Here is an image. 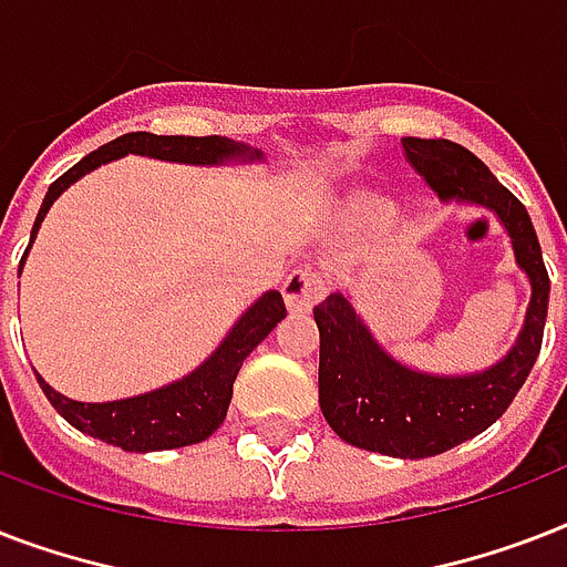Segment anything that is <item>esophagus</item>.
Listing matches in <instances>:
<instances>
[{
    "label": "esophagus",
    "mask_w": 567,
    "mask_h": 567,
    "mask_svg": "<svg viewBox=\"0 0 567 567\" xmlns=\"http://www.w3.org/2000/svg\"><path fill=\"white\" fill-rule=\"evenodd\" d=\"M282 293L285 302H288V309L306 311L327 293V282H323V276H320L318 270H311V267H297V270H291L288 279H285Z\"/></svg>",
    "instance_id": "esophagus-1"
}]
</instances>
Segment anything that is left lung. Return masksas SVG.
I'll return each instance as SVG.
<instances>
[{"label":"left lung","mask_w":567,"mask_h":567,"mask_svg":"<svg viewBox=\"0 0 567 567\" xmlns=\"http://www.w3.org/2000/svg\"><path fill=\"white\" fill-rule=\"evenodd\" d=\"M403 150L444 203L456 199L494 212L509 231L515 261L533 288L515 347L488 371L465 377H435L396 362L377 344L344 293H329L315 306L320 412L329 426L353 447L394 458H426L474 439L509 409L542 350L550 279L527 208L471 150L441 137H403Z\"/></svg>","instance_id":"1"}]
</instances>
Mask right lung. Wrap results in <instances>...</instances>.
<instances>
[{"label":"right lung","mask_w":567,"mask_h":567,"mask_svg":"<svg viewBox=\"0 0 567 567\" xmlns=\"http://www.w3.org/2000/svg\"><path fill=\"white\" fill-rule=\"evenodd\" d=\"M150 155L162 162H182V164H223L231 158L240 162H258L261 153L249 150L247 144L229 141V137L208 135H150V132H128V135L111 141V144L93 150L84 155L82 162L73 164L64 176H58L49 185L43 205H40L38 220L31 226V240L38 235L40 223L47 217L49 205L64 194L73 182H79L84 173L96 171L100 164H109L120 155ZM29 240V247H31ZM29 256V249L22 252V261ZM20 261V270H22ZM285 318V302L279 291H267L249 306L229 336L223 338V344L205 359L194 373H188L179 382L150 391V394L128 396V400H114V403H79L70 396L58 394L55 388L47 385L43 377H38L43 394L55 412L66 423H73L79 432H87L93 439L114 444V447L132 450V453H150V450H173L199 444L212 435L226 417L231 400V385L238 377L240 364L261 341H265L279 320Z\"/></svg>","instance_id":"1"}]
</instances>
